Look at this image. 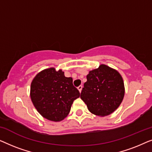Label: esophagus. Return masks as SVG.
Listing matches in <instances>:
<instances>
[{"label": "esophagus", "instance_id": "esophagus-1", "mask_svg": "<svg viewBox=\"0 0 152 152\" xmlns=\"http://www.w3.org/2000/svg\"><path fill=\"white\" fill-rule=\"evenodd\" d=\"M77 89L79 90V91H80V92H81V91H82V85H80V86H79L77 87Z\"/></svg>", "mask_w": 152, "mask_h": 152}]
</instances>
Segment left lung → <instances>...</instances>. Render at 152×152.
Wrapping results in <instances>:
<instances>
[{"label":"left lung","mask_w":152,"mask_h":152,"mask_svg":"<svg viewBox=\"0 0 152 152\" xmlns=\"http://www.w3.org/2000/svg\"><path fill=\"white\" fill-rule=\"evenodd\" d=\"M80 97L88 111L95 115H109L119 107L124 95L121 75L105 64L90 70Z\"/></svg>","instance_id":"obj_1"}]
</instances>
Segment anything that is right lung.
<instances>
[{"label": "right lung", "mask_w": 152, "mask_h": 152, "mask_svg": "<svg viewBox=\"0 0 152 152\" xmlns=\"http://www.w3.org/2000/svg\"><path fill=\"white\" fill-rule=\"evenodd\" d=\"M80 93L62 70L49 68L39 72L31 83L30 98L35 109L45 119L60 122L70 113Z\"/></svg>", "instance_id": "1"}]
</instances>
